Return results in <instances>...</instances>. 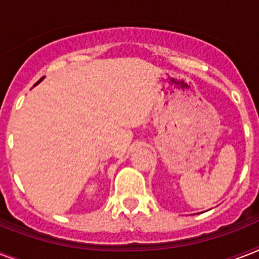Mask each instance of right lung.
Listing matches in <instances>:
<instances>
[{
	"label": "right lung",
	"mask_w": 259,
	"mask_h": 259,
	"mask_svg": "<svg viewBox=\"0 0 259 259\" xmlns=\"http://www.w3.org/2000/svg\"><path fill=\"white\" fill-rule=\"evenodd\" d=\"M41 79H42V78H41ZM41 79H40V80H41Z\"/></svg>",
	"instance_id": "add662e5"
}]
</instances>
